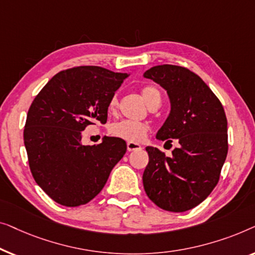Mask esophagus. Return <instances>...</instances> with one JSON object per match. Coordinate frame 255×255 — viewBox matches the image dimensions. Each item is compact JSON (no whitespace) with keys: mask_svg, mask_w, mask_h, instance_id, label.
Here are the masks:
<instances>
[{"mask_svg":"<svg viewBox=\"0 0 255 255\" xmlns=\"http://www.w3.org/2000/svg\"><path fill=\"white\" fill-rule=\"evenodd\" d=\"M142 146L134 142H128L127 143V150L128 151H135V150H141Z\"/></svg>","mask_w":255,"mask_h":255,"instance_id":"esophagus-1","label":"esophagus"}]
</instances>
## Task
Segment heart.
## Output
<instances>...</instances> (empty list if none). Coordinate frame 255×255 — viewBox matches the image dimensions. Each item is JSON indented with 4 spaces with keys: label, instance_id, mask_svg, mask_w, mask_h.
<instances>
[{
    "label": "heart",
    "instance_id": "1",
    "mask_svg": "<svg viewBox=\"0 0 255 255\" xmlns=\"http://www.w3.org/2000/svg\"><path fill=\"white\" fill-rule=\"evenodd\" d=\"M142 96L144 98L148 106H152L153 104L160 103V92L155 87H145L142 90ZM118 109V97L113 96L109 102L110 112H116ZM149 127L143 123L130 120H121L111 125L110 132L114 137L125 139L129 142H141L145 138Z\"/></svg>",
    "mask_w": 255,
    "mask_h": 255
}]
</instances>
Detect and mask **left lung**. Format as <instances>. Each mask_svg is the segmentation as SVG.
I'll return each instance as SVG.
<instances>
[{
	"label": "left lung",
	"mask_w": 255,
	"mask_h": 255,
	"mask_svg": "<svg viewBox=\"0 0 255 255\" xmlns=\"http://www.w3.org/2000/svg\"><path fill=\"white\" fill-rule=\"evenodd\" d=\"M143 76L158 83L170 97V116L156 137L166 143L177 138L180 144L171 157L146 146L149 163L143 186L156 206L182 213L206 200L220 180L229 149L227 116L220 99L187 68L162 64Z\"/></svg>",
	"instance_id": "obj_1"
}]
</instances>
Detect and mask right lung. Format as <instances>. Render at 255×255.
Segmentation results:
<instances>
[{
	"mask_svg": "<svg viewBox=\"0 0 255 255\" xmlns=\"http://www.w3.org/2000/svg\"><path fill=\"white\" fill-rule=\"evenodd\" d=\"M128 74L98 66L57 73L27 112L24 144L34 180L55 202L78 207L97 196L127 150L124 139L82 144V130L107 121L109 102Z\"/></svg>",
	"mask_w": 255,
	"mask_h": 255,
	"instance_id": "right-lung-1",
	"label": "right lung"
}]
</instances>
